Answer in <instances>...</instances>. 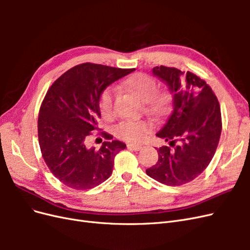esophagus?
<instances>
[{"label":"esophagus","instance_id":"1","mask_svg":"<svg viewBox=\"0 0 250 250\" xmlns=\"http://www.w3.org/2000/svg\"><path fill=\"white\" fill-rule=\"evenodd\" d=\"M127 148L130 149V150H134V151H139L142 149L141 145H138V144H128Z\"/></svg>","mask_w":250,"mask_h":250}]
</instances>
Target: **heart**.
<instances>
[{
	"label": "heart",
	"instance_id": "obj_1",
	"mask_svg": "<svg viewBox=\"0 0 250 250\" xmlns=\"http://www.w3.org/2000/svg\"><path fill=\"white\" fill-rule=\"evenodd\" d=\"M123 86L134 93L145 102L146 110L154 116H161L167 110L170 97L166 92H156V82L146 74H135L123 81ZM113 92L105 88L99 97V109L104 118L112 115ZM151 130V124L143 120H126L116 127L119 138L127 142H139Z\"/></svg>",
	"mask_w": 250,
	"mask_h": 250
}]
</instances>
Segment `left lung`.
Segmentation results:
<instances>
[{"mask_svg": "<svg viewBox=\"0 0 250 250\" xmlns=\"http://www.w3.org/2000/svg\"><path fill=\"white\" fill-rule=\"evenodd\" d=\"M152 73L172 95L170 116L156 133L171 147L157 149L158 161L146 173L161 184L181 186L199 176L216 152L222 130L220 105L206 81L190 72L161 65Z\"/></svg>", "mask_w": 250, "mask_h": 250, "instance_id": "1", "label": "left lung"}]
</instances>
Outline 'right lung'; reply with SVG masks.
Wrapping results in <instances>:
<instances>
[{"label": "right lung", "mask_w": 250, "mask_h": 250, "mask_svg": "<svg viewBox=\"0 0 250 250\" xmlns=\"http://www.w3.org/2000/svg\"><path fill=\"white\" fill-rule=\"evenodd\" d=\"M133 71L86 62L66 71L49 88L40 109L39 142L50 171L63 185L89 190L111 175L113 158L125 144L105 141L96 149L85 143L90 131L99 129L100 94Z\"/></svg>", "instance_id": "obj_1"}]
</instances>
